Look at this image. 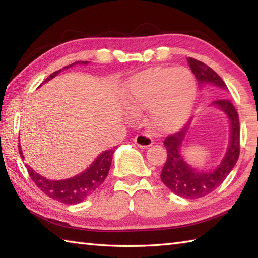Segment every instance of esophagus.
<instances>
[{"mask_svg":"<svg viewBox=\"0 0 258 258\" xmlns=\"http://www.w3.org/2000/svg\"><path fill=\"white\" fill-rule=\"evenodd\" d=\"M133 141L135 142V145L139 146L140 148H143V149L149 148L152 143H154V141H152V138L147 133H141V134L135 135Z\"/></svg>","mask_w":258,"mask_h":258,"instance_id":"1","label":"esophagus"}]
</instances>
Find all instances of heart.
Here are the masks:
<instances>
[{"instance_id":"heart-1","label":"heart","mask_w":258,"mask_h":258,"mask_svg":"<svg viewBox=\"0 0 258 258\" xmlns=\"http://www.w3.org/2000/svg\"><path fill=\"white\" fill-rule=\"evenodd\" d=\"M196 92V81L189 71L156 67L131 78L124 101L133 111L148 109L152 127L169 132L180 127L189 117Z\"/></svg>"}]
</instances>
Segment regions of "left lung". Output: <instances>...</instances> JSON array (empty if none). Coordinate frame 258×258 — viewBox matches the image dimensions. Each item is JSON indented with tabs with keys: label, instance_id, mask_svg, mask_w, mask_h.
<instances>
[{
	"label": "left lung",
	"instance_id": "8db88e82",
	"mask_svg": "<svg viewBox=\"0 0 258 258\" xmlns=\"http://www.w3.org/2000/svg\"><path fill=\"white\" fill-rule=\"evenodd\" d=\"M187 63L198 80L200 86L212 84L226 90L223 80L211 67L202 61L187 58ZM218 108L225 112L230 120V143L224 158L214 171L200 172L187 165L181 156L182 142L189 130V124L178 132L165 138L164 146L167 150V158L160 173L164 184L177 196L187 199H197L207 196L220 186L235 166L240 154V126L239 116L230 100L220 99L214 101Z\"/></svg>",
	"mask_w": 258,
	"mask_h": 258
}]
</instances>
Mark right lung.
I'll return each mask as SVG.
<instances>
[{
  "label": "right lung",
  "instance_id": "right-lung-1",
  "mask_svg": "<svg viewBox=\"0 0 258 258\" xmlns=\"http://www.w3.org/2000/svg\"><path fill=\"white\" fill-rule=\"evenodd\" d=\"M76 63L86 64L87 61H77V62L69 64V66L63 67L62 69H67ZM60 72L61 69L60 71L52 73L43 83L52 80V78L58 75ZM113 152H115L113 149H109L101 152L98 158L93 161V164H91L90 167L86 168L84 172H82L81 174H78V175L72 178H67V180L61 181L47 180V178L41 176L38 173L34 172L33 168L29 167L28 165L26 166H27L29 176L32 177L33 182L42 192H44V194L46 196H49L50 198L58 200L60 203L67 205H75L83 202V200L86 199L90 195H92L93 192L102 184V182L106 180L109 169H110ZM19 154L21 156V158H24L23 152H21L20 149V145Z\"/></svg>",
  "mask_w": 258,
  "mask_h": 258
}]
</instances>
